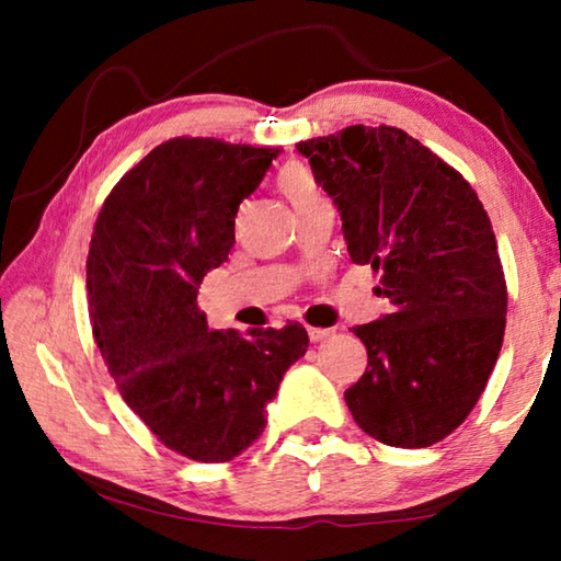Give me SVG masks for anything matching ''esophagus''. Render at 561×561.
I'll use <instances>...</instances> for the list:
<instances>
[{"mask_svg": "<svg viewBox=\"0 0 561 561\" xmlns=\"http://www.w3.org/2000/svg\"><path fill=\"white\" fill-rule=\"evenodd\" d=\"M309 339L311 341H324L327 336L334 334V329H321V327H309Z\"/></svg>", "mask_w": 561, "mask_h": 561, "instance_id": "esophagus-1", "label": "esophagus"}]
</instances>
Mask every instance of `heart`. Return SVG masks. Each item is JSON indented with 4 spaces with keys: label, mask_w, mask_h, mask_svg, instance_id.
I'll return each instance as SVG.
<instances>
[{
    "label": "heart",
    "mask_w": 561,
    "mask_h": 561,
    "mask_svg": "<svg viewBox=\"0 0 561 561\" xmlns=\"http://www.w3.org/2000/svg\"><path fill=\"white\" fill-rule=\"evenodd\" d=\"M279 190L287 195V201L294 205V210H304V207L314 205L317 201H321V187L317 183V178L309 173V170L291 165L284 170L279 175Z\"/></svg>",
    "instance_id": "b5f03b06"
}]
</instances>
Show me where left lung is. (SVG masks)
<instances>
[{"label": "left lung", "instance_id": "8db88e82", "mask_svg": "<svg viewBox=\"0 0 561 561\" xmlns=\"http://www.w3.org/2000/svg\"><path fill=\"white\" fill-rule=\"evenodd\" d=\"M341 213L348 257L381 274L391 301L360 324L368 366L346 388L358 428L393 448H428L468 417L495 368L507 282L495 232L458 170L393 126L299 140Z\"/></svg>", "mask_w": 561, "mask_h": 561}]
</instances>
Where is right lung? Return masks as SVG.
<instances>
[{"instance_id": "1", "label": "right lung", "mask_w": 561, "mask_h": 561, "mask_svg": "<svg viewBox=\"0 0 561 561\" xmlns=\"http://www.w3.org/2000/svg\"><path fill=\"white\" fill-rule=\"evenodd\" d=\"M279 148L170 138L103 201L87 260L89 319L118 393L165 448L227 462L260 438L282 376L307 354L284 329L207 327L205 274L227 262L240 203Z\"/></svg>"}]
</instances>
